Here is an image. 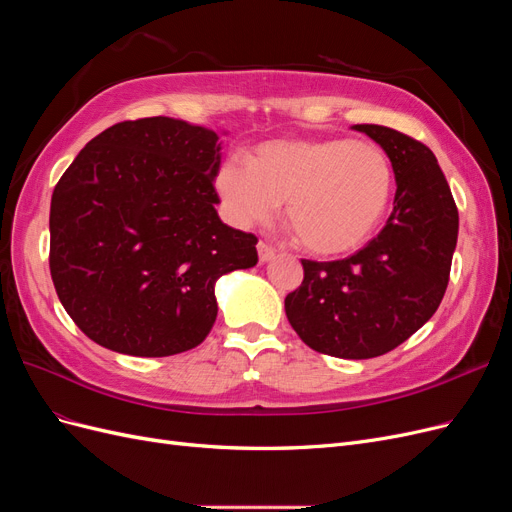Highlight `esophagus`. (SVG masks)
<instances>
[{
	"mask_svg": "<svg viewBox=\"0 0 512 512\" xmlns=\"http://www.w3.org/2000/svg\"><path fill=\"white\" fill-rule=\"evenodd\" d=\"M256 250H258V258H260V262H269V260L275 256V250H273V247H271L269 243H265V241H258Z\"/></svg>",
	"mask_w": 512,
	"mask_h": 512,
	"instance_id": "esophagus-1",
	"label": "esophagus"
}]
</instances>
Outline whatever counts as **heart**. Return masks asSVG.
<instances>
[{
  "label": "heart",
  "instance_id": "b5f03b06",
  "mask_svg": "<svg viewBox=\"0 0 512 512\" xmlns=\"http://www.w3.org/2000/svg\"><path fill=\"white\" fill-rule=\"evenodd\" d=\"M393 164L374 143L352 138L267 141L215 175L222 211L237 228L284 220L314 256H342L376 235L393 196Z\"/></svg>",
  "mask_w": 512,
  "mask_h": 512
}]
</instances>
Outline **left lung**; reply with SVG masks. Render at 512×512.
Segmentation results:
<instances>
[{"instance_id":"left-lung-1","label":"left lung","mask_w":512,"mask_h":512,"mask_svg":"<svg viewBox=\"0 0 512 512\" xmlns=\"http://www.w3.org/2000/svg\"><path fill=\"white\" fill-rule=\"evenodd\" d=\"M389 156L397 181L391 218L363 250L331 262L301 260L303 284L284 305L303 342L337 359L391 352L436 314L448 286L459 213L429 147L359 123Z\"/></svg>"}]
</instances>
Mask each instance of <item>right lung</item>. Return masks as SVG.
Here are the masks:
<instances>
[{"label":"right lung","mask_w":512,"mask_h":512,"mask_svg":"<svg viewBox=\"0 0 512 512\" xmlns=\"http://www.w3.org/2000/svg\"><path fill=\"white\" fill-rule=\"evenodd\" d=\"M220 134L173 117L115 123L81 149L51 198V277L96 344L170 356L209 335L222 275L258 262L213 188Z\"/></svg>","instance_id":"add662e5"}]
</instances>
